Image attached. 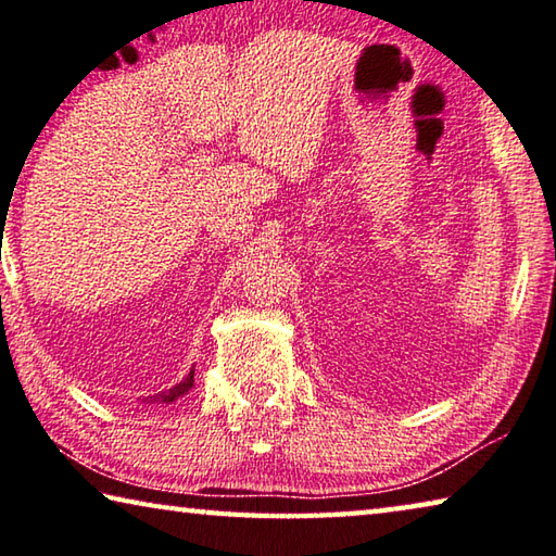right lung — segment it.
<instances>
[{"label":"right lung","instance_id":"1","mask_svg":"<svg viewBox=\"0 0 556 556\" xmlns=\"http://www.w3.org/2000/svg\"><path fill=\"white\" fill-rule=\"evenodd\" d=\"M192 387H194V371H189V377L185 381H179V384L172 387L169 391H162V394L154 396V402H157V404H172V402H177L179 396H185Z\"/></svg>","mask_w":556,"mask_h":556}]
</instances>
